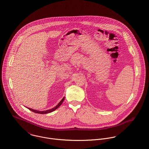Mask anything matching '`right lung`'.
Masks as SVG:
<instances>
[{"mask_svg": "<svg viewBox=\"0 0 149 149\" xmlns=\"http://www.w3.org/2000/svg\"><path fill=\"white\" fill-rule=\"evenodd\" d=\"M64 98L65 97H63V99L59 102V103L56 106L54 107V108H53L51 109H49V110H44V111H39V110H35V109H32L29 108H27L29 110H30L31 111H32L36 113H38V114H47V113H49L51 112H52L54 111L56 109L58 108L61 104L63 102L64 100Z\"/></svg>", "mask_w": 149, "mask_h": 149, "instance_id": "right-lung-1", "label": "right lung"}]
</instances>
